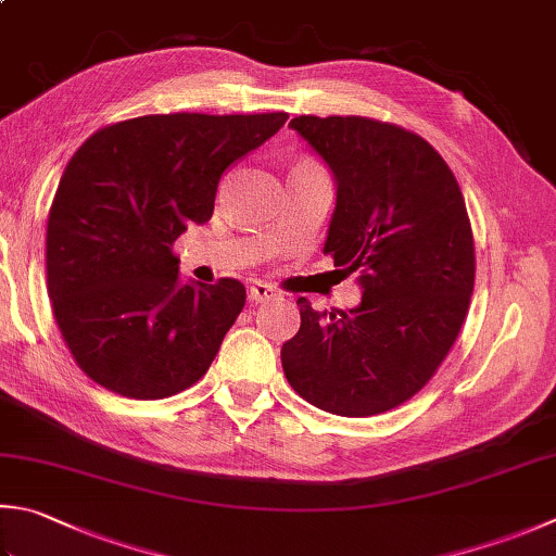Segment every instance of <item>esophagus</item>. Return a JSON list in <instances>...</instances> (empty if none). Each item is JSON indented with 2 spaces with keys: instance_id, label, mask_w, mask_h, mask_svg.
Returning <instances> with one entry per match:
<instances>
[{
  "instance_id": "obj_1",
  "label": "esophagus",
  "mask_w": 556,
  "mask_h": 556,
  "mask_svg": "<svg viewBox=\"0 0 556 556\" xmlns=\"http://www.w3.org/2000/svg\"><path fill=\"white\" fill-rule=\"evenodd\" d=\"M276 295H278L276 288L268 286V282H261V280H256L254 286L249 288V300L251 302H268V300H274Z\"/></svg>"
}]
</instances>
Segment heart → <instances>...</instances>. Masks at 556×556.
<instances>
[{"mask_svg": "<svg viewBox=\"0 0 556 556\" xmlns=\"http://www.w3.org/2000/svg\"><path fill=\"white\" fill-rule=\"evenodd\" d=\"M295 169H307V172H314V169H319V166H314V164H307V162H305V164H298Z\"/></svg>", "mask_w": 556, "mask_h": 556, "instance_id": "1", "label": "heart"}]
</instances>
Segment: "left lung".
<instances>
[{
  "mask_svg": "<svg viewBox=\"0 0 556 556\" xmlns=\"http://www.w3.org/2000/svg\"><path fill=\"white\" fill-rule=\"evenodd\" d=\"M337 179L324 254L358 274L349 312L300 305L282 343L292 390L321 412L375 416L412 400L453 349L475 290V237L455 174L421 135L363 115L290 121Z\"/></svg>",
  "mask_w": 556,
  "mask_h": 556,
  "instance_id": "obj_1",
  "label": "left lung"
}]
</instances>
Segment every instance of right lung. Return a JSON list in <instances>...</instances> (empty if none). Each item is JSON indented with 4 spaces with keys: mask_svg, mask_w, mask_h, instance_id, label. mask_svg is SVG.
I'll return each instance as SVG.
<instances>
[{
    "mask_svg": "<svg viewBox=\"0 0 556 556\" xmlns=\"http://www.w3.org/2000/svg\"><path fill=\"white\" fill-rule=\"evenodd\" d=\"M288 113H156L106 125L62 174L46 235L48 295L72 358L130 400H164L211 368L244 309L235 278L179 282L174 242L213 217L219 176Z\"/></svg>",
    "mask_w": 556,
    "mask_h": 556,
    "instance_id": "obj_1",
    "label": "right lung"
}]
</instances>
